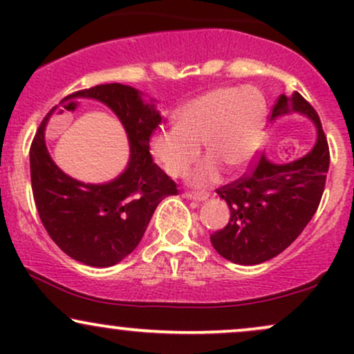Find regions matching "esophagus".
I'll list each match as a JSON object with an SVG mask.
<instances>
[{
    "label": "esophagus",
    "mask_w": 354,
    "mask_h": 354,
    "mask_svg": "<svg viewBox=\"0 0 354 354\" xmlns=\"http://www.w3.org/2000/svg\"><path fill=\"white\" fill-rule=\"evenodd\" d=\"M186 198H189V200L193 201H206L209 198L208 193H205V191H200V193H196V191H191V193H186Z\"/></svg>",
    "instance_id": "obj_1"
}]
</instances>
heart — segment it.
I'll return each instance as SVG.
<instances>
[{
	"mask_svg": "<svg viewBox=\"0 0 354 354\" xmlns=\"http://www.w3.org/2000/svg\"><path fill=\"white\" fill-rule=\"evenodd\" d=\"M176 126L158 129L151 153L169 176H183L200 156L208 160L189 173L193 186L213 185L221 169L238 171L253 158L265 128V100L254 88H214L178 109Z\"/></svg>",
	"mask_w": 354,
	"mask_h": 354,
	"instance_id": "heart-1",
	"label": "heart"
}]
</instances>
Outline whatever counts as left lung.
I'll return each instance as SVG.
<instances>
[{
	"instance_id": "left-lung-1",
	"label": "left lung",
	"mask_w": 354,
	"mask_h": 354,
	"mask_svg": "<svg viewBox=\"0 0 354 354\" xmlns=\"http://www.w3.org/2000/svg\"><path fill=\"white\" fill-rule=\"evenodd\" d=\"M291 113L306 116L316 141L303 156L274 163L263 154L246 176L218 189L230 206V221L209 236L223 258L236 265H259L286 250L318 209L330 168V149L318 113L299 95H281L271 121Z\"/></svg>"
}]
</instances>
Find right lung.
Returning <instances> with one entry per match:
<instances>
[{
	"label": "right lung",
	"instance_id": "add662e5",
	"mask_svg": "<svg viewBox=\"0 0 354 354\" xmlns=\"http://www.w3.org/2000/svg\"><path fill=\"white\" fill-rule=\"evenodd\" d=\"M96 100L123 124L129 143L124 171L101 185L68 176L53 161L44 140L50 115L36 131L30 149L31 188L44 230L68 256L88 266L120 263L140 245L154 209L176 185L149 154V136L161 123L154 100L120 83L98 84L66 100Z\"/></svg>",
	"mask_w": 354,
	"mask_h": 354
}]
</instances>
